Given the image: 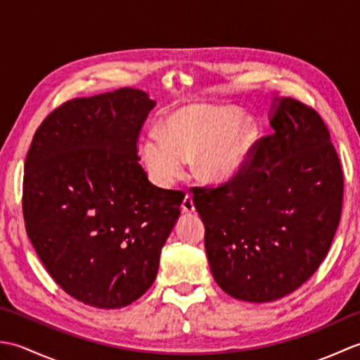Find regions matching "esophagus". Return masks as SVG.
<instances>
[{
	"instance_id": "34e87169",
	"label": "esophagus",
	"mask_w": 360,
	"mask_h": 360,
	"mask_svg": "<svg viewBox=\"0 0 360 360\" xmlns=\"http://www.w3.org/2000/svg\"><path fill=\"white\" fill-rule=\"evenodd\" d=\"M181 210L182 213H186V215H190V213L195 212V202H193L192 195H186L184 201L181 204Z\"/></svg>"
}]
</instances>
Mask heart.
Returning a JSON list of instances; mask_svg holds the SVG:
<instances>
[{
  "instance_id": "b5f03b06",
  "label": "heart",
  "mask_w": 360,
  "mask_h": 360,
  "mask_svg": "<svg viewBox=\"0 0 360 360\" xmlns=\"http://www.w3.org/2000/svg\"><path fill=\"white\" fill-rule=\"evenodd\" d=\"M235 106L193 105L173 112L160 133L150 131L141 141L139 151L150 178L170 187L193 159L195 173L212 184H223L238 174L252 153L257 127L240 119Z\"/></svg>"
}]
</instances>
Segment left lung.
<instances>
[{
    "label": "left lung",
    "instance_id": "obj_1",
    "mask_svg": "<svg viewBox=\"0 0 360 360\" xmlns=\"http://www.w3.org/2000/svg\"><path fill=\"white\" fill-rule=\"evenodd\" d=\"M271 127L233 179L192 190L213 278L254 303L309 280L331 248L343 201V170L322 116L286 97L274 103Z\"/></svg>",
    "mask_w": 360,
    "mask_h": 360
}]
</instances>
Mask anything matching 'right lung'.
I'll use <instances>...</instances> for the list:
<instances>
[{"label":"right lung","instance_id":"obj_1","mask_svg":"<svg viewBox=\"0 0 360 360\" xmlns=\"http://www.w3.org/2000/svg\"><path fill=\"white\" fill-rule=\"evenodd\" d=\"M155 102L141 89L65 102L37 128L22 178L26 233L66 294L124 308L155 281L186 193L159 188L137 141Z\"/></svg>","mask_w":360,"mask_h":360}]
</instances>
